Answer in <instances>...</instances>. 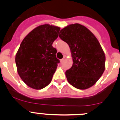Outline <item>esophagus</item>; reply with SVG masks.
<instances>
[{"instance_id":"1","label":"esophagus","mask_w":120,"mask_h":120,"mask_svg":"<svg viewBox=\"0 0 120 120\" xmlns=\"http://www.w3.org/2000/svg\"><path fill=\"white\" fill-rule=\"evenodd\" d=\"M64 60H65V57H63L62 59H61V60H60V63H62L64 62Z\"/></svg>"}]
</instances>
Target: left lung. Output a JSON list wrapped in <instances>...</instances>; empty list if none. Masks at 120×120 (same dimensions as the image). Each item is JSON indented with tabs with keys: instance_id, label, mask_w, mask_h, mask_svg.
Masks as SVG:
<instances>
[{
	"instance_id": "1",
	"label": "left lung",
	"mask_w": 120,
	"mask_h": 120,
	"mask_svg": "<svg viewBox=\"0 0 120 120\" xmlns=\"http://www.w3.org/2000/svg\"><path fill=\"white\" fill-rule=\"evenodd\" d=\"M59 37L68 44L73 65L66 76L70 85L79 89L92 86L105 70V56L96 37L79 23L70 24L60 31Z\"/></svg>"
}]
</instances>
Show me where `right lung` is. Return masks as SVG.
Listing matches in <instances>:
<instances>
[{
    "label": "right lung",
    "mask_w": 120,
    "mask_h": 120,
    "mask_svg": "<svg viewBox=\"0 0 120 120\" xmlns=\"http://www.w3.org/2000/svg\"><path fill=\"white\" fill-rule=\"evenodd\" d=\"M60 28L44 24L37 26L24 38L15 56L17 71L26 85L41 89L51 82L60 60L52 46Z\"/></svg>",
    "instance_id": "obj_1"
}]
</instances>
